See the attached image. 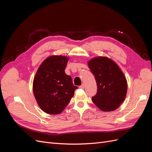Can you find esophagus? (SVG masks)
<instances>
[{
  "label": "esophagus",
  "mask_w": 152,
  "mask_h": 152,
  "mask_svg": "<svg viewBox=\"0 0 152 152\" xmlns=\"http://www.w3.org/2000/svg\"><path fill=\"white\" fill-rule=\"evenodd\" d=\"M84 87H85V86H84V84H82L81 86H79V88H80V89H84Z\"/></svg>",
  "instance_id": "34e87169"
}]
</instances>
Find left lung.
Listing matches in <instances>:
<instances>
[{"label": "left lung", "mask_w": 152, "mask_h": 152, "mask_svg": "<svg viewBox=\"0 0 152 152\" xmlns=\"http://www.w3.org/2000/svg\"><path fill=\"white\" fill-rule=\"evenodd\" d=\"M97 84V93L92 97L102 111L111 112L119 107L126 98V77L117 64L107 57H98L88 63Z\"/></svg>", "instance_id": "8db88e82"}]
</instances>
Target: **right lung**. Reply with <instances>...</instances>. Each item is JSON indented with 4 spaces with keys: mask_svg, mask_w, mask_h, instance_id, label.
I'll list each match as a JSON object with an SVG mask.
<instances>
[{
    "mask_svg": "<svg viewBox=\"0 0 152 152\" xmlns=\"http://www.w3.org/2000/svg\"><path fill=\"white\" fill-rule=\"evenodd\" d=\"M68 59L62 56H50L37 72L33 91L37 102L45 113L56 115L62 112L78 88L65 72Z\"/></svg>",
    "mask_w": 152,
    "mask_h": 152,
    "instance_id": "right-lung-1",
    "label": "right lung"
}]
</instances>
